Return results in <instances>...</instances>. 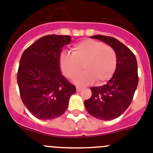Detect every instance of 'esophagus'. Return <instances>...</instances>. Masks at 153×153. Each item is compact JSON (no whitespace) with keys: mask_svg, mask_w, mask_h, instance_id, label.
Segmentation results:
<instances>
[{"mask_svg":"<svg viewBox=\"0 0 153 153\" xmlns=\"http://www.w3.org/2000/svg\"><path fill=\"white\" fill-rule=\"evenodd\" d=\"M82 90V88L81 87H76V91H77V92H80V91Z\"/></svg>","mask_w":153,"mask_h":153,"instance_id":"esophagus-1","label":"esophagus"}]
</instances>
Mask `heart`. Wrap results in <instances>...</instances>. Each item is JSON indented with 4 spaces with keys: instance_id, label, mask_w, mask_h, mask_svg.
<instances>
[{
    "instance_id": "b5f03b06",
    "label": "heart",
    "mask_w": 153,
    "mask_h": 153,
    "mask_svg": "<svg viewBox=\"0 0 153 153\" xmlns=\"http://www.w3.org/2000/svg\"><path fill=\"white\" fill-rule=\"evenodd\" d=\"M84 68L85 71L74 79L77 85H88L96 80L98 84L107 82L114 75L117 67V54L114 48L101 42L85 39L74 45L72 55L61 54L59 67L68 79H74Z\"/></svg>"
}]
</instances>
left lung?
Segmentation results:
<instances>
[{"instance_id":"obj_1","label":"left lung","mask_w":153,"mask_h":153,"mask_svg":"<svg viewBox=\"0 0 153 153\" xmlns=\"http://www.w3.org/2000/svg\"><path fill=\"white\" fill-rule=\"evenodd\" d=\"M112 47L117 54L114 75L104 86L91 87L92 96L84 101L89 114L99 120H113L127 110L138 85L137 63L132 51L117 39L110 36H90Z\"/></svg>"}]
</instances>
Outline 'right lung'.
Wrapping results in <instances>:
<instances>
[{"label":"right lung","mask_w":153,"mask_h":153,"mask_svg":"<svg viewBox=\"0 0 153 153\" xmlns=\"http://www.w3.org/2000/svg\"><path fill=\"white\" fill-rule=\"evenodd\" d=\"M71 36L50 35L40 38L22 53L17 83L23 104L41 120H51L64 114L75 86L62 75L59 58Z\"/></svg>","instance_id":"obj_1"}]
</instances>
